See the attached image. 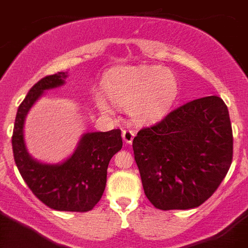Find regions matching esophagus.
Instances as JSON below:
<instances>
[{
  "mask_svg": "<svg viewBox=\"0 0 248 248\" xmlns=\"http://www.w3.org/2000/svg\"><path fill=\"white\" fill-rule=\"evenodd\" d=\"M123 140L125 141L126 145L131 144L133 139L135 137V131L134 130H130V129H126V130H123Z\"/></svg>",
  "mask_w": 248,
  "mask_h": 248,
  "instance_id": "obj_1",
  "label": "esophagus"
}]
</instances>
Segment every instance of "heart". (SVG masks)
I'll use <instances>...</instances> for the list:
<instances>
[{"label":"heart","instance_id":"heart-1","mask_svg":"<svg viewBox=\"0 0 248 248\" xmlns=\"http://www.w3.org/2000/svg\"><path fill=\"white\" fill-rule=\"evenodd\" d=\"M109 99L126 109L138 123H155L165 118L179 97V82L172 72L161 65L117 68L103 79ZM98 108L110 111L104 97L95 98Z\"/></svg>","mask_w":248,"mask_h":248}]
</instances>
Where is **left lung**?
Returning <instances> with one entry per match:
<instances>
[{
	"instance_id": "1",
	"label": "left lung",
	"mask_w": 248,
	"mask_h": 248,
	"mask_svg": "<svg viewBox=\"0 0 248 248\" xmlns=\"http://www.w3.org/2000/svg\"><path fill=\"white\" fill-rule=\"evenodd\" d=\"M144 192L160 210L198 207L216 191L232 163L229 109L220 97L181 105L133 140Z\"/></svg>"
}]
</instances>
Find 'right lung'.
Returning a JSON list of instances; mask_svg holds the SVG:
<instances>
[{"label":"right lung","instance_id":"1","mask_svg":"<svg viewBox=\"0 0 248 248\" xmlns=\"http://www.w3.org/2000/svg\"><path fill=\"white\" fill-rule=\"evenodd\" d=\"M67 72L47 76L30 89L18 107L12 135L15 163L25 183L45 205L58 211L85 212L102 199L107 169L122 149V131H92L82 135L71 156L59 164H46L28 154L25 143V120L30 109L48 89L64 84Z\"/></svg>","mask_w":248,"mask_h":248}]
</instances>
